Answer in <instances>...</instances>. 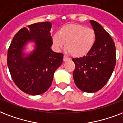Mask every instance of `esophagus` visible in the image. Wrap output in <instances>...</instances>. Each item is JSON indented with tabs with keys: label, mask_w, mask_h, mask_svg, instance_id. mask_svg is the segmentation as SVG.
I'll use <instances>...</instances> for the list:
<instances>
[{
	"label": "esophagus",
	"mask_w": 123,
	"mask_h": 123,
	"mask_svg": "<svg viewBox=\"0 0 123 123\" xmlns=\"http://www.w3.org/2000/svg\"><path fill=\"white\" fill-rule=\"evenodd\" d=\"M68 60H69V58H68V57L66 55H64V56H63V61H64V62H66V61Z\"/></svg>",
	"instance_id": "1"
}]
</instances>
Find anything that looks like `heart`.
<instances>
[{"label": "heart", "mask_w": 123, "mask_h": 123, "mask_svg": "<svg viewBox=\"0 0 123 123\" xmlns=\"http://www.w3.org/2000/svg\"><path fill=\"white\" fill-rule=\"evenodd\" d=\"M54 44L58 48H64L74 58H81L88 54L96 42L93 29L77 24L63 26L53 37Z\"/></svg>", "instance_id": "obj_1"}]
</instances>
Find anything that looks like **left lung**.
<instances>
[{
	"label": "left lung",
	"instance_id": "left-lung-1",
	"mask_svg": "<svg viewBox=\"0 0 123 123\" xmlns=\"http://www.w3.org/2000/svg\"><path fill=\"white\" fill-rule=\"evenodd\" d=\"M96 33L91 51L81 58H72L75 63L73 78L83 92H97L108 82L116 66V47L110 35L98 22L90 20Z\"/></svg>",
	"mask_w": 123,
	"mask_h": 123
}]
</instances>
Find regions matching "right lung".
<instances>
[{"label": "right lung", "instance_id": "1", "mask_svg": "<svg viewBox=\"0 0 123 123\" xmlns=\"http://www.w3.org/2000/svg\"><path fill=\"white\" fill-rule=\"evenodd\" d=\"M49 22H39L21 29L13 37L7 51V66L16 85L29 95H39L52 84L55 70L63 62V55L52 51ZM29 41L35 49L29 55L23 52Z\"/></svg>", "mask_w": 123, "mask_h": 123}]
</instances>
